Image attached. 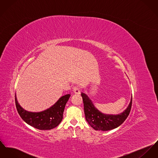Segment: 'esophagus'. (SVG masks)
<instances>
[{"label": "esophagus", "mask_w": 158, "mask_h": 158, "mask_svg": "<svg viewBox=\"0 0 158 158\" xmlns=\"http://www.w3.org/2000/svg\"><path fill=\"white\" fill-rule=\"evenodd\" d=\"M73 91L74 93L76 94H81V91H80V89L77 86H74L73 88Z\"/></svg>", "instance_id": "34e87169"}]
</instances>
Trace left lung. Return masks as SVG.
<instances>
[{"label":"left lung","mask_w":158,"mask_h":158,"mask_svg":"<svg viewBox=\"0 0 158 158\" xmlns=\"http://www.w3.org/2000/svg\"><path fill=\"white\" fill-rule=\"evenodd\" d=\"M85 119L88 123L96 131H107L120 126L128 117L132 106V97L127 108L123 112L114 115L101 112L95 107L91 100L85 93H82Z\"/></svg>","instance_id":"left-lung-1"}]
</instances>
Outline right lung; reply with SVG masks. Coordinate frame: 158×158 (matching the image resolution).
I'll list each match as a JSON object with an SVG mask.
<instances>
[{
    "label": "right lung",
    "mask_w": 158,
    "mask_h": 158,
    "mask_svg": "<svg viewBox=\"0 0 158 158\" xmlns=\"http://www.w3.org/2000/svg\"><path fill=\"white\" fill-rule=\"evenodd\" d=\"M70 96L67 94L62 96L51 107L38 112H29L23 109L17 101L16 94L15 102L17 111L24 122L40 130H50L58 126L62 121L65 105Z\"/></svg>",
    "instance_id": "1"
}]
</instances>
